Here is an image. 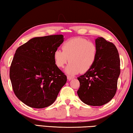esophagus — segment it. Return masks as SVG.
<instances>
[{"mask_svg":"<svg viewBox=\"0 0 133 133\" xmlns=\"http://www.w3.org/2000/svg\"><path fill=\"white\" fill-rule=\"evenodd\" d=\"M67 78H68V79L69 81H70V80H71V79H72L73 78H74V77H72V76H69V75H68V76H67Z\"/></svg>","mask_w":133,"mask_h":133,"instance_id":"34e87169","label":"esophagus"}]
</instances>
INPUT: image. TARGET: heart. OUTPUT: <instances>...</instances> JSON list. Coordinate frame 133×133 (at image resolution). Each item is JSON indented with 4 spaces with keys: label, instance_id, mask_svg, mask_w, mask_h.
Segmentation results:
<instances>
[{
    "label": "heart",
    "instance_id": "heart-1",
    "mask_svg": "<svg viewBox=\"0 0 133 133\" xmlns=\"http://www.w3.org/2000/svg\"><path fill=\"white\" fill-rule=\"evenodd\" d=\"M62 49V50L57 49L54 52V62L58 68H61L69 59V64L65 69V72L69 75H75L79 72H87L96 61V44L86 38H70L64 42Z\"/></svg>",
    "mask_w": 133,
    "mask_h": 133
}]
</instances>
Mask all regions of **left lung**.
I'll list each match as a JSON object with an SVG mask.
<instances>
[{"label": "left lung", "mask_w": 133, "mask_h": 133, "mask_svg": "<svg viewBox=\"0 0 133 133\" xmlns=\"http://www.w3.org/2000/svg\"><path fill=\"white\" fill-rule=\"evenodd\" d=\"M97 59L89 71L78 77L77 94L81 101L90 106H102L111 101L117 89L120 59L116 46L103 37L95 40Z\"/></svg>", "instance_id": "1"}]
</instances>
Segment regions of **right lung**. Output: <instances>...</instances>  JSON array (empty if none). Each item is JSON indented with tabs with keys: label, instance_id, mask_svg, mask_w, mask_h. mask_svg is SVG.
<instances>
[{
	"label": "right lung",
	"instance_id": "obj_1",
	"mask_svg": "<svg viewBox=\"0 0 133 133\" xmlns=\"http://www.w3.org/2000/svg\"><path fill=\"white\" fill-rule=\"evenodd\" d=\"M63 42L61 34L34 37L16 50L9 77L14 93L26 105L49 107L66 83V76L54 59V52Z\"/></svg>",
	"mask_w": 133,
	"mask_h": 133
}]
</instances>
